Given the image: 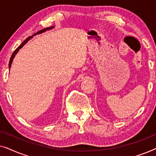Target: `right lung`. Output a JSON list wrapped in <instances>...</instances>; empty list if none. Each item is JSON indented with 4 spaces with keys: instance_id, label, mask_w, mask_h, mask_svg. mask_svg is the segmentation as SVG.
I'll return each mask as SVG.
<instances>
[{
    "instance_id": "1",
    "label": "right lung",
    "mask_w": 156,
    "mask_h": 156,
    "mask_svg": "<svg viewBox=\"0 0 156 156\" xmlns=\"http://www.w3.org/2000/svg\"><path fill=\"white\" fill-rule=\"evenodd\" d=\"M52 27H46V28H44V29H42V30H40V31H38L37 33H35L33 35H35L36 34H40V33H43V32H44V31H46V30H50V29H52ZM33 37V36H30V37H28L27 38L26 40H25L24 42H23L22 44H20V46H18V48H17V49L16 50L14 51V52L12 53V56H11V57H10V62H9V69L10 68V67H11V64H12V59H13V58L15 57V56H16V55L17 54V52H18L19 51V50H20V48H22L23 46H24V44L26 43V42H27V41H28V40L30 39V38H32Z\"/></svg>"
}]
</instances>
